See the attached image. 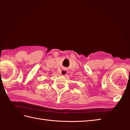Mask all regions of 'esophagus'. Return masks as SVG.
<instances>
[{"label":"esophagus","mask_w":130,"mask_h":130,"mask_svg":"<svg viewBox=\"0 0 130 130\" xmlns=\"http://www.w3.org/2000/svg\"><path fill=\"white\" fill-rule=\"evenodd\" d=\"M67 73V71L65 69H63L61 71V74L62 75H65Z\"/></svg>","instance_id":"obj_1"}]
</instances>
